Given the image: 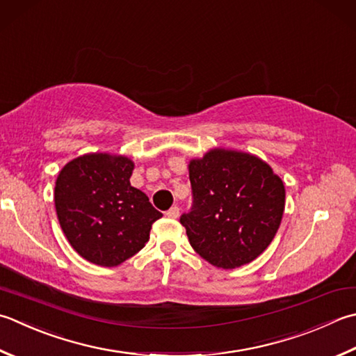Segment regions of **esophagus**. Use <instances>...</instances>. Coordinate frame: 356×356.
I'll list each match as a JSON object with an SVG mask.
<instances>
[{
    "mask_svg": "<svg viewBox=\"0 0 356 356\" xmlns=\"http://www.w3.org/2000/svg\"><path fill=\"white\" fill-rule=\"evenodd\" d=\"M166 216H168V218H171V219H177L179 218V207H171L168 211H166Z\"/></svg>",
    "mask_w": 356,
    "mask_h": 356,
    "instance_id": "34e87169",
    "label": "esophagus"
}]
</instances>
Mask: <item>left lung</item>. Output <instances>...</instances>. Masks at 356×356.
Listing matches in <instances>:
<instances>
[{"instance_id": "obj_1", "label": "left lung", "mask_w": 356, "mask_h": 356, "mask_svg": "<svg viewBox=\"0 0 356 356\" xmlns=\"http://www.w3.org/2000/svg\"><path fill=\"white\" fill-rule=\"evenodd\" d=\"M188 170L193 207L180 224L194 252L225 270L254 261L281 225V177L259 157L224 148L193 159Z\"/></svg>"}]
</instances>
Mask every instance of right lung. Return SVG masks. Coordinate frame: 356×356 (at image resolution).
<instances>
[{
    "label": "right lung",
    "instance_id": "right-lung-1",
    "mask_svg": "<svg viewBox=\"0 0 356 356\" xmlns=\"http://www.w3.org/2000/svg\"><path fill=\"white\" fill-rule=\"evenodd\" d=\"M134 162L92 152L63 166L55 182V210L72 248L86 261L117 267L140 252L151 225L162 218L145 193L131 186Z\"/></svg>",
    "mask_w": 356,
    "mask_h": 356
}]
</instances>
